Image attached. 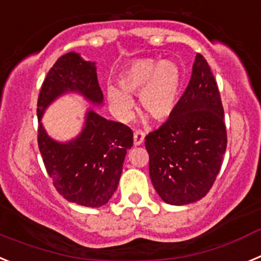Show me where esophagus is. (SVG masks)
<instances>
[{
    "instance_id": "34e87169",
    "label": "esophagus",
    "mask_w": 261,
    "mask_h": 261,
    "mask_svg": "<svg viewBox=\"0 0 261 261\" xmlns=\"http://www.w3.org/2000/svg\"><path fill=\"white\" fill-rule=\"evenodd\" d=\"M144 133L142 131H135L134 133V144L135 145H140L143 142H144Z\"/></svg>"
}]
</instances>
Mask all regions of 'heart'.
<instances>
[{
  "label": "heart",
  "instance_id": "1",
  "mask_svg": "<svg viewBox=\"0 0 261 261\" xmlns=\"http://www.w3.org/2000/svg\"><path fill=\"white\" fill-rule=\"evenodd\" d=\"M120 90L109 87L107 97L110 107L121 119H128L133 114L134 101L131 95L139 93L143 113L157 122H164L173 116L179 101L182 75L177 63L144 58L130 63L118 79Z\"/></svg>",
  "mask_w": 261,
  "mask_h": 261
}]
</instances>
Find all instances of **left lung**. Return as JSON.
I'll return each instance as SVG.
<instances>
[{"label":"left lung","instance_id":"8db88e82","mask_svg":"<svg viewBox=\"0 0 261 261\" xmlns=\"http://www.w3.org/2000/svg\"><path fill=\"white\" fill-rule=\"evenodd\" d=\"M226 144L217 83L205 58L198 53L173 116L145 136L149 177L160 198L171 205L204 198L220 173Z\"/></svg>","mask_w":261,"mask_h":261}]
</instances>
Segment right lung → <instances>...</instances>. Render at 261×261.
Returning <instances> with one entry per match:
<instances>
[{
  "label": "right lung",
  "mask_w": 261,
  "mask_h": 261,
  "mask_svg": "<svg viewBox=\"0 0 261 261\" xmlns=\"http://www.w3.org/2000/svg\"><path fill=\"white\" fill-rule=\"evenodd\" d=\"M66 92H79L92 104H102L95 62L70 51L56 61L37 100V143L49 177L67 201L84 206H101L118 187L133 131L121 122L108 121L88 110L82 133L66 143L56 142L41 125L49 104Z\"/></svg>",
  "instance_id": "right-lung-1"
}]
</instances>
